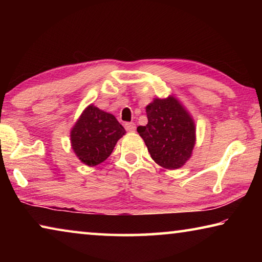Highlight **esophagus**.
I'll return each instance as SVG.
<instances>
[{"label":"esophagus","instance_id":"34e87169","mask_svg":"<svg viewBox=\"0 0 262 262\" xmlns=\"http://www.w3.org/2000/svg\"><path fill=\"white\" fill-rule=\"evenodd\" d=\"M135 128H136V126H135V123L134 122H126L125 123V129L127 130V132H135Z\"/></svg>","mask_w":262,"mask_h":262}]
</instances>
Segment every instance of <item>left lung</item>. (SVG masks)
<instances>
[{"instance_id":"8db88e82","label":"left lung","mask_w":262,"mask_h":262,"mask_svg":"<svg viewBox=\"0 0 262 262\" xmlns=\"http://www.w3.org/2000/svg\"><path fill=\"white\" fill-rule=\"evenodd\" d=\"M148 125L137 127L150 156L159 165L174 170L192 155L195 126L186 110L173 97L156 98L147 106Z\"/></svg>"}]
</instances>
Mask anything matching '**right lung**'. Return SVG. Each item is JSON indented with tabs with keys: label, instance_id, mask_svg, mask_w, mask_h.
Here are the masks:
<instances>
[{
	"label": "right lung",
	"instance_id": "add662e5",
	"mask_svg": "<svg viewBox=\"0 0 262 262\" xmlns=\"http://www.w3.org/2000/svg\"><path fill=\"white\" fill-rule=\"evenodd\" d=\"M125 133L114 115L90 105L72 129V147L84 164L95 166L112 154Z\"/></svg>",
	"mask_w": 262,
	"mask_h": 262
}]
</instances>
